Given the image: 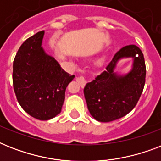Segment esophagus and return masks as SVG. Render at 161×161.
Returning a JSON list of instances; mask_svg holds the SVG:
<instances>
[{
	"label": "esophagus",
	"instance_id": "obj_1",
	"mask_svg": "<svg viewBox=\"0 0 161 161\" xmlns=\"http://www.w3.org/2000/svg\"><path fill=\"white\" fill-rule=\"evenodd\" d=\"M76 81L79 83V85H80L82 88H83V87L85 86L86 80H85V78H84V77H83V76H78V77H76Z\"/></svg>",
	"mask_w": 161,
	"mask_h": 161
}]
</instances>
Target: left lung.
Instances as JSON below:
<instances>
[{
  "label": "left lung",
  "instance_id": "8db88e82",
  "mask_svg": "<svg viewBox=\"0 0 161 161\" xmlns=\"http://www.w3.org/2000/svg\"><path fill=\"white\" fill-rule=\"evenodd\" d=\"M132 58L131 69L121 75L115 70L117 63ZM145 58L135 45L125 46L116 53L104 70L84 87L83 93L90 114L99 122L124 117L137 104L145 83Z\"/></svg>",
  "mask_w": 161,
  "mask_h": 161
}]
</instances>
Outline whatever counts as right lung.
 I'll return each mask as SVG.
<instances>
[{
    "mask_svg": "<svg viewBox=\"0 0 161 161\" xmlns=\"http://www.w3.org/2000/svg\"><path fill=\"white\" fill-rule=\"evenodd\" d=\"M45 31L29 37L20 47L13 63V87L21 107L31 117L48 120L59 114L69 75L42 44Z\"/></svg>",
    "mask_w": 161,
    "mask_h": 161,
    "instance_id": "1",
    "label": "right lung"
}]
</instances>
